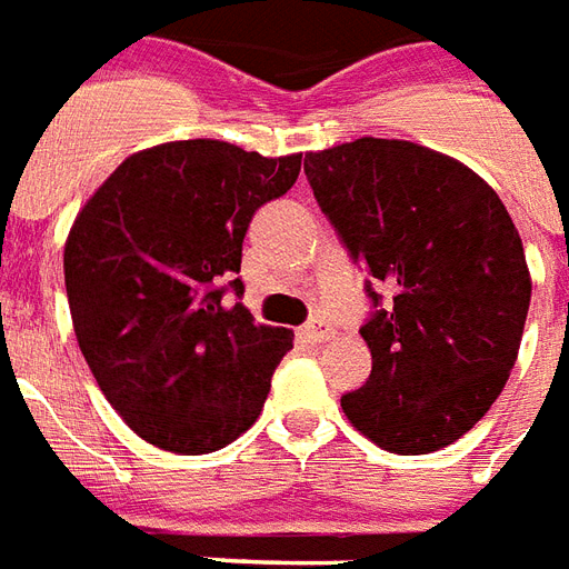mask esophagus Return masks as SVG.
I'll return each instance as SVG.
<instances>
[{"mask_svg": "<svg viewBox=\"0 0 569 569\" xmlns=\"http://www.w3.org/2000/svg\"><path fill=\"white\" fill-rule=\"evenodd\" d=\"M300 336L309 341V345H320L323 339H330V327H327L323 320H311V323H306V327H302Z\"/></svg>", "mask_w": 569, "mask_h": 569, "instance_id": "esophagus-1", "label": "esophagus"}]
</instances>
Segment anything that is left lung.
I'll return each mask as SVG.
<instances>
[{
    "label": "left lung",
    "instance_id": "8db88e82",
    "mask_svg": "<svg viewBox=\"0 0 569 569\" xmlns=\"http://www.w3.org/2000/svg\"><path fill=\"white\" fill-rule=\"evenodd\" d=\"M306 177L350 258L393 290L381 307L366 284L371 375L341 411L399 456L459 441L501 396L531 306L510 212L462 161L411 140L309 152Z\"/></svg>",
    "mask_w": 569,
    "mask_h": 569
}]
</instances>
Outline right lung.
<instances>
[{
  "instance_id": "add662e5",
  "label": "right lung",
  "mask_w": 569,
  "mask_h": 569,
  "mask_svg": "<svg viewBox=\"0 0 569 569\" xmlns=\"http://www.w3.org/2000/svg\"><path fill=\"white\" fill-rule=\"evenodd\" d=\"M302 156L173 140L128 156L66 242L77 345L113 411L143 441L203 456L258 420L290 332L242 302L251 216L288 194Z\"/></svg>"
}]
</instances>
